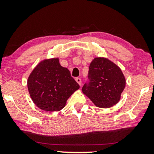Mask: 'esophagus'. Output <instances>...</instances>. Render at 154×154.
I'll list each match as a JSON object with an SVG mask.
<instances>
[{"label": "esophagus", "instance_id": "esophagus-1", "mask_svg": "<svg viewBox=\"0 0 154 154\" xmlns=\"http://www.w3.org/2000/svg\"><path fill=\"white\" fill-rule=\"evenodd\" d=\"M75 80H76V82L78 83L79 85H82V80H81L80 78H79V77H76Z\"/></svg>", "mask_w": 154, "mask_h": 154}]
</instances>
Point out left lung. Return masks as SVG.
Masks as SVG:
<instances>
[{
    "label": "left lung",
    "mask_w": 154,
    "mask_h": 154,
    "mask_svg": "<svg viewBox=\"0 0 154 154\" xmlns=\"http://www.w3.org/2000/svg\"><path fill=\"white\" fill-rule=\"evenodd\" d=\"M125 84L119 66L105 58H95L90 64L82 91L96 106L109 108L119 102Z\"/></svg>",
    "instance_id": "obj_1"
}]
</instances>
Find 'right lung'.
Listing matches in <instances>:
<instances>
[{"mask_svg":"<svg viewBox=\"0 0 154 154\" xmlns=\"http://www.w3.org/2000/svg\"><path fill=\"white\" fill-rule=\"evenodd\" d=\"M27 87L37 106L46 111H60L79 84L59 59H46L38 64L28 77Z\"/></svg>","mask_w":154,"mask_h":154,"instance_id":"right-lung-1","label":"right lung"}]
</instances>
